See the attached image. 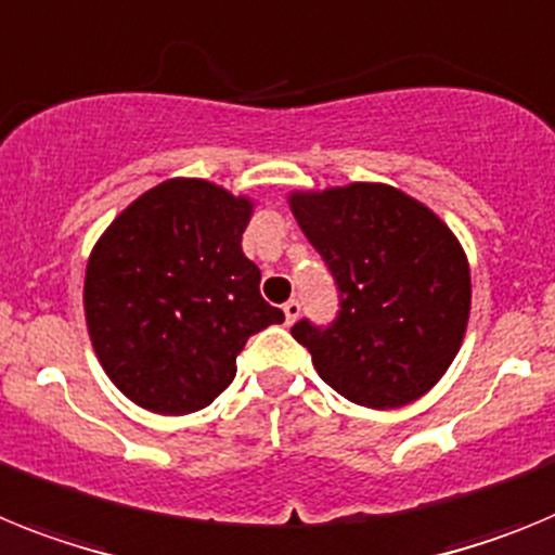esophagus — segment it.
<instances>
[{"label": "esophagus", "instance_id": "34e87169", "mask_svg": "<svg viewBox=\"0 0 555 555\" xmlns=\"http://www.w3.org/2000/svg\"><path fill=\"white\" fill-rule=\"evenodd\" d=\"M284 321H287V324H296V318L301 315V305H298L296 298H291V301H284Z\"/></svg>", "mask_w": 555, "mask_h": 555}]
</instances>
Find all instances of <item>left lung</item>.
Instances as JSON below:
<instances>
[{"mask_svg": "<svg viewBox=\"0 0 555 555\" xmlns=\"http://www.w3.org/2000/svg\"><path fill=\"white\" fill-rule=\"evenodd\" d=\"M291 209L340 293L330 326L301 318L293 337L349 402L391 411L424 397L464 344L466 254L447 223L388 184L293 192Z\"/></svg>", "mask_w": 555, "mask_h": 555, "instance_id": "8db88e82", "label": "left lung"}]
</instances>
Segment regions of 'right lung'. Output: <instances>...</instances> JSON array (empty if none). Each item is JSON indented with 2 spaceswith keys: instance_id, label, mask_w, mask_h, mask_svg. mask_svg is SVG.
I'll return each mask as SVG.
<instances>
[{
  "instance_id": "right-lung-1",
  "label": "right lung",
  "mask_w": 555,
  "mask_h": 555,
  "mask_svg": "<svg viewBox=\"0 0 555 555\" xmlns=\"http://www.w3.org/2000/svg\"><path fill=\"white\" fill-rule=\"evenodd\" d=\"M245 195L170 178L139 195L91 248L83 307L108 379L162 416L201 411L237 374L250 335L282 324L243 254Z\"/></svg>"
}]
</instances>
